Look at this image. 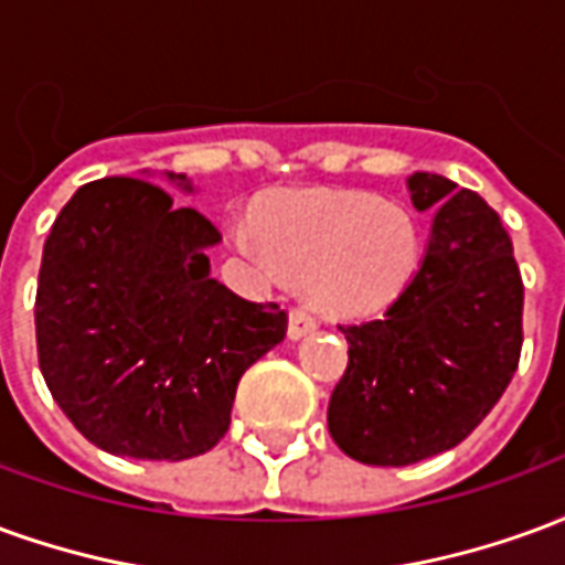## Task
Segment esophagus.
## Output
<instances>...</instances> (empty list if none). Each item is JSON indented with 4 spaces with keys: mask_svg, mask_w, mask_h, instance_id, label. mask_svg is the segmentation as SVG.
I'll use <instances>...</instances> for the list:
<instances>
[{
    "mask_svg": "<svg viewBox=\"0 0 565 565\" xmlns=\"http://www.w3.org/2000/svg\"><path fill=\"white\" fill-rule=\"evenodd\" d=\"M315 330H318V320L311 318L306 308H294L290 311V327H287L290 339H302V335H311Z\"/></svg>",
    "mask_w": 565,
    "mask_h": 565,
    "instance_id": "esophagus-1",
    "label": "esophagus"
}]
</instances>
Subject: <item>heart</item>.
<instances>
[{
  "instance_id": "obj_1",
  "label": "heart",
  "mask_w": 565,
  "mask_h": 565,
  "mask_svg": "<svg viewBox=\"0 0 565 565\" xmlns=\"http://www.w3.org/2000/svg\"><path fill=\"white\" fill-rule=\"evenodd\" d=\"M235 223L233 245L263 271L302 278L311 306L335 318L372 315L403 290L417 259L412 214L372 193H294Z\"/></svg>"
}]
</instances>
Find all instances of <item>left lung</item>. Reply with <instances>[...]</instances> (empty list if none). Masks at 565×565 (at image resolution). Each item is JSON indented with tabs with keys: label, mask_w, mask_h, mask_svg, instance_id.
I'll use <instances>...</instances> for the list:
<instances>
[{
	"label": "left lung",
	"mask_w": 565,
	"mask_h": 565,
	"mask_svg": "<svg viewBox=\"0 0 565 565\" xmlns=\"http://www.w3.org/2000/svg\"><path fill=\"white\" fill-rule=\"evenodd\" d=\"M433 211L420 266L379 320L342 327L348 369L330 396V436L369 466H408L460 445L518 372L523 281L499 214L472 190L415 172Z\"/></svg>",
	"instance_id": "1"
}]
</instances>
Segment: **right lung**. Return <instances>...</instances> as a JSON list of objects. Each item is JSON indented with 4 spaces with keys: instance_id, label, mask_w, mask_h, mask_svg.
I'll return each mask as SVG.
<instances>
[{
    "instance_id": "right-lung-1",
    "label": "right lung",
    "mask_w": 565,
    "mask_h": 565,
    "mask_svg": "<svg viewBox=\"0 0 565 565\" xmlns=\"http://www.w3.org/2000/svg\"><path fill=\"white\" fill-rule=\"evenodd\" d=\"M169 181L193 190L186 174ZM217 226L145 178L68 199L44 242L35 342L81 436L136 460H186L230 429L235 387L287 335V311L211 278Z\"/></svg>"
}]
</instances>
